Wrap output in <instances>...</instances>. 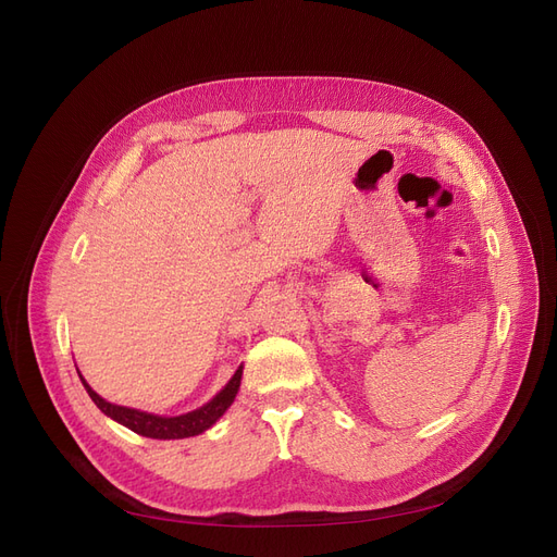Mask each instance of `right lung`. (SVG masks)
<instances>
[{"label":"right lung","instance_id":"obj_1","mask_svg":"<svg viewBox=\"0 0 557 557\" xmlns=\"http://www.w3.org/2000/svg\"><path fill=\"white\" fill-rule=\"evenodd\" d=\"M240 375H244V367H238L236 373L232 375V380L223 386V389L215 394L207 405H202L200 409H193L188 414L182 417H157V414H148L140 412V409H132V407H123V405H113L109 400H104L102 396L95 394L88 382L82 377V384L86 386L88 396L92 398V403L98 405L107 417H111L113 421L123 423L125 428L134 430L136 434H143V437L150 440H184V437H196V434L209 430L215 421H219L227 407L234 403L238 386H240Z\"/></svg>","mask_w":557,"mask_h":557}]
</instances>
